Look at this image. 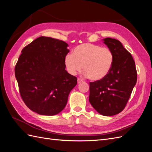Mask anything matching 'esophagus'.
Returning a JSON list of instances; mask_svg holds the SVG:
<instances>
[{"label": "esophagus", "instance_id": "obj_1", "mask_svg": "<svg viewBox=\"0 0 152 152\" xmlns=\"http://www.w3.org/2000/svg\"><path fill=\"white\" fill-rule=\"evenodd\" d=\"M83 81V80L82 79H81V78H77V83H78V84H80V83H81Z\"/></svg>", "mask_w": 152, "mask_h": 152}]
</instances>
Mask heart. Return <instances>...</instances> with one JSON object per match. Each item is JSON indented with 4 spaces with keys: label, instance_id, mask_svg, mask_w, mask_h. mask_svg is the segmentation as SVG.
<instances>
[{
    "label": "heart",
    "instance_id": "1",
    "mask_svg": "<svg viewBox=\"0 0 152 152\" xmlns=\"http://www.w3.org/2000/svg\"><path fill=\"white\" fill-rule=\"evenodd\" d=\"M113 63V54L107 47L92 43H83L75 48L73 53L64 57L68 72L76 75L84 69V75L91 80H100L107 76Z\"/></svg>",
    "mask_w": 152,
    "mask_h": 152
}]
</instances>
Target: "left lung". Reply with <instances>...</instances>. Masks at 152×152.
<instances>
[{"label":"left lung","instance_id":"obj_1","mask_svg":"<svg viewBox=\"0 0 152 152\" xmlns=\"http://www.w3.org/2000/svg\"><path fill=\"white\" fill-rule=\"evenodd\" d=\"M113 54L111 69L104 78L90 82L89 101L100 114L120 113L128 103L137 81L135 62L131 53L114 38L104 39Z\"/></svg>","mask_w":152,"mask_h":152}]
</instances>
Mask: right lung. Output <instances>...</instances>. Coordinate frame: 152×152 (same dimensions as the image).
I'll use <instances>...</instances> for the list:
<instances>
[{
  "label": "right lung",
  "mask_w": 152,
  "mask_h": 152,
  "mask_svg": "<svg viewBox=\"0 0 152 152\" xmlns=\"http://www.w3.org/2000/svg\"><path fill=\"white\" fill-rule=\"evenodd\" d=\"M67 46L58 39L40 37L24 47L18 58L14 71L19 94L28 108L38 114L59 113L77 85V77L65 69Z\"/></svg>",
  "instance_id": "right-lung-1"
}]
</instances>
